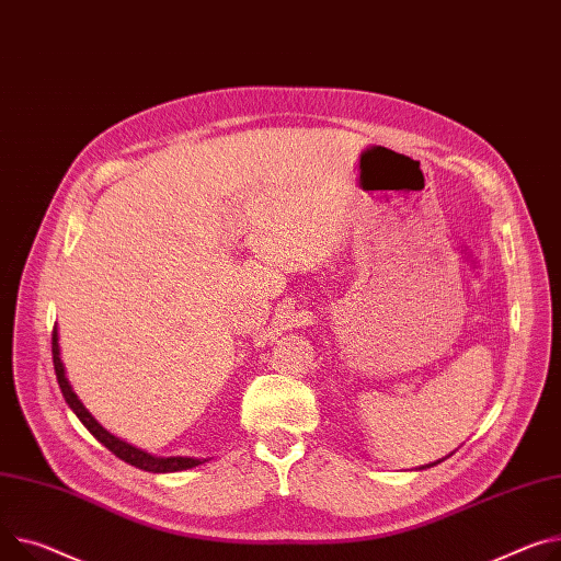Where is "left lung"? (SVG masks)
I'll return each instance as SVG.
<instances>
[{
    "mask_svg": "<svg viewBox=\"0 0 561 561\" xmlns=\"http://www.w3.org/2000/svg\"><path fill=\"white\" fill-rule=\"evenodd\" d=\"M446 458H449V456H446ZM444 460V458H442ZM442 460H437V462H442ZM437 462H433V465H437ZM433 465H426V467H433ZM426 467H422V469H426Z\"/></svg>",
    "mask_w": 561,
    "mask_h": 561,
    "instance_id": "left-lung-1",
    "label": "left lung"
}]
</instances>
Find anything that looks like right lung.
Masks as SVG:
<instances>
[{"label": "right lung", "instance_id": "right-lung-1", "mask_svg": "<svg viewBox=\"0 0 561 561\" xmlns=\"http://www.w3.org/2000/svg\"><path fill=\"white\" fill-rule=\"evenodd\" d=\"M51 354H54V369H56V379H58V386H60V392L65 397V401L69 403V408L77 413V417L83 422V426L105 446V449H110L112 454H115L117 458H122L124 462L137 467V469H144V471H151V473H171V471H184V469H194L207 460H201V458H182V456H171V458H158V456H151L146 454L141 449H137V446L119 439L117 435H112L110 431H105L94 417L90 410L83 405V401L79 399V394L73 392L69 379H67V371H65V365H62V358H60V345H58V327H54V339H51Z\"/></svg>", "mask_w": 561, "mask_h": 561}]
</instances>
